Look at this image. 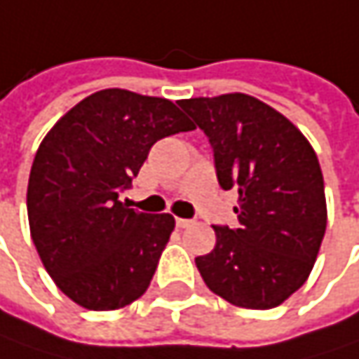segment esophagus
Segmentation results:
<instances>
[{"label": "esophagus", "instance_id": "esophagus-1", "mask_svg": "<svg viewBox=\"0 0 359 359\" xmlns=\"http://www.w3.org/2000/svg\"><path fill=\"white\" fill-rule=\"evenodd\" d=\"M193 223V219H182V217H177V227H189Z\"/></svg>", "mask_w": 359, "mask_h": 359}]
</instances>
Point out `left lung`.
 I'll return each mask as SVG.
<instances>
[{"label": "left lung", "instance_id": "1", "mask_svg": "<svg viewBox=\"0 0 359 359\" xmlns=\"http://www.w3.org/2000/svg\"><path fill=\"white\" fill-rule=\"evenodd\" d=\"M179 105L213 148L223 191L238 189V227L213 225L197 256L205 285L227 303L272 309L305 285L325 236L323 175L306 137L276 109L243 93Z\"/></svg>", "mask_w": 359, "mask_h": 359}]
</instances>
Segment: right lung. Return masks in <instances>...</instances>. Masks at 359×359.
<instances>
[{"label":"right lung","instance_id":"right-lung-1","mask_svg":"<svg viewBox=\"0 0 359 359\" xmlns=\"http://www.w3.org/2000/svg\"><path fill=\"white\" fill-rule=\"evenodd\" d=\"M195 126L162 97L97 91L42 140L28 180V219L56 286L89 311L140 299L156 272L175 217L121 203L150 148Z\"/></svg>","mask_w":359,"mask_h":359}]
</instances>
